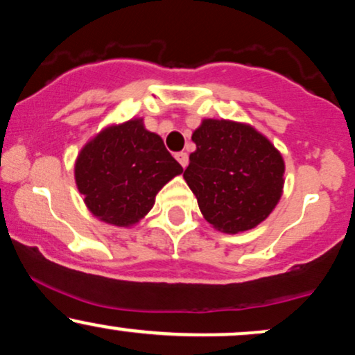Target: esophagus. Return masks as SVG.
<instances>
[{
  "instance_id": "1",
  "label": "esophagus",
  "mask_w": 355,
  "mask_h": 355,
  "mask_svg": "<svg viewBox=\"0 0 355 355\" xmlns=\"http://www.w3.org/2000/svg\"><path fill=\"white\" fill-rule=\"evenodd\" d=\"M175 158H177V162L183 166V168H185V166L189 165V155H187L185 152H178V153H175Z\"/></svg>"
}]
</instances>
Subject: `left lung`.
I'll return each mask as SVG.
<instances>
[{
    "instance_id": "8db88e82",
    "label": "left lung",
    "mask_w": 355,
    "mask_h": 355,
    "mask_svg": "<svg viewBox=\"0 0 355 355\" xmlns=\"http://www.w3.org/2000/svg\"><path fill=\"white\" fill-rule=\"evenodd\" d=\"M197 150L183 172L203 217L239 234L268 217L282 195V155L252 126L203 120L191 135Z\"/></svg>"
}]
</instances>
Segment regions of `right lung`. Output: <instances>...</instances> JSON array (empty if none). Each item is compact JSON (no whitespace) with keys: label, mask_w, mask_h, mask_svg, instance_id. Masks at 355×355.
<instances>
[{"label":"right lung","mask_w":355,"mask_h":355,"mask_svg":"<svg viewBox=\"0 0 355 355\" xmlns=\"http://www.w3.org/2000/svg\"><path fill=\"white\" fill-rule=\"evenodd\" d=\"M183 172L141 120L110 126L85 145L75 165L76 185L93 215L126 227L144 218L166 182Z\"/></svg>","instance_id":"add662e5"}]
</instances>
